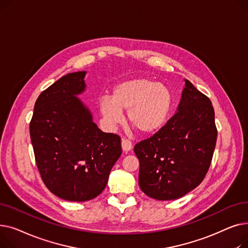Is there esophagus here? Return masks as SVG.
Masks as SVG:
<instances>
[{
  "mask_svg": "<svg viewBox=\"0 0 248 248\" xmlns=\"http://www.w3.org/2000/svg\"><path fill=\"white\" fill-rule=\"evenodd\" d=\"M122 148H123V151L124 152H129L132 149H133V144L131 140H122Z\"/></svg>",
  "mask_w": 248,
  "mask_h": 248,
  "instance_id": "1",
  "label": "esophagus"
}]
</instances>
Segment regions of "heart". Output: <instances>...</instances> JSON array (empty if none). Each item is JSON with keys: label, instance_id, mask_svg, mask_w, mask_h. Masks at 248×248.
<instances>
[{"label": "heart", "instance_id": "obj_1", "mask_svg": "<svg viewBox=\"0 0 248 248\" xmlns=\"http://www.w3.org/2000/svg\"><path fill=\"white\" fill-rule=\"evenodd\" d=\"M173 96L170 89L149 78H134L116 84L111 98L103 96L98 108L104 124L109 128L123 121V112L127 111V120L141 135H155L166 124L172 109Z\"/></svg>", "mask_w": 248, "mask_h": 248}]
</instances>
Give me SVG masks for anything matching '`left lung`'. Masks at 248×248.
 I'll return each instance as SVG.
<instances>
[{"mask_svg":"<svg viewBox=\"0 0 248 248\" xmlns=\"http://www.w3.org/2000/svg\"><path fill=\"white\" fill-rule=\"evenodd\" d=\"M184 81L176 113L160 132L134 149L140 161V188L157 200L179 199L200 185L216 146L212 102Z\"/></svg>","mask_w":248,"mask_h":248,"instance_id":"1","label":"left lung"}]
</instances>
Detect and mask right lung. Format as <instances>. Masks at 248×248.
Here are the masks:
<instances>
[{"label": "right lung", "instance_id": "1", "mask_svg": "<svg viewBox=\"0 0 248 248\" xmlns=\"http://www.w3.org/2000/svg\"><path fill=\"white\" fill-rule=\"evenodd\" d=\"M85 75L86 71L68 73L44 90L30 123L44 184L57 197L74 202L97 197L122 155L121 138L100 131L78 97L86 90Z\"/></svg>", "mask_w": 248, "mask_h": 248}]
</instances>
